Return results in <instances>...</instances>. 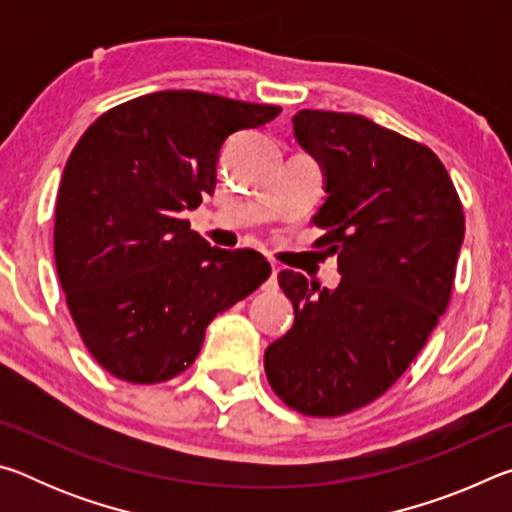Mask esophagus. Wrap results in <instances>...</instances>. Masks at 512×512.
Listing matches in <instances>:
<instances>
[{
  "label": "esophagus",
  "instance_id": "esophagus-1",
  "mask_svg": "<svg viewBox=\"0 0 512 512\" xmlns=\"http://www.w3.org/2000/svg\"><path fill=\"white\" fill-rule=\"evenodd\" d=\"M277 273H280V268L273 266L271 277H268L266 284H264V291H275V289H277Z\"/></svg>",
  "mask_w": 512,
  "mask_h": 512
}]
</instances>
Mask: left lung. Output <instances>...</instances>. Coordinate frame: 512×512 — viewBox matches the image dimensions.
Returning <instances> with one entry per match:
<instances>
[{"label":"left lung","mask_w":512,"mask_h":512,"mask_svg":"<svg viewBox=\"0 0 512 512\" xmlns=\"http://www.w3.org/2000/svg\"><path fill=\"white\" fill-rule=\"evenodd\" d=\"M293 135L325 178L314 216L341 282L302 273L277 282L293 327L264 352L280 400L314 418L357 411L384 395L445 314L465 216L452 178L424 144L352 112L300 110Z\"/></svg>","instance_id":"obj_1"}]
</instances>
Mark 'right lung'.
I'll return each instance as SVG.
<instances>
[{
  "instance_id": "add662e5",
  "label": "right lung",
  "mask_w": 512,
  "mask_h": 512,
  "mask_svg": "<svg viewBox=\"0 0 512 512\" xmlns=\"http://www.w3.org/2000/svg\"><path fill=\"white\" fill-rule=\"evenodd\" d=\"M280 112L164 90L103 112L74 146L56 196V271L85 348L110 375H180L205 327L268 280L255 250L212 248L178 216L214 194L228 137Z\"/></svg>"
}]
</instances>
